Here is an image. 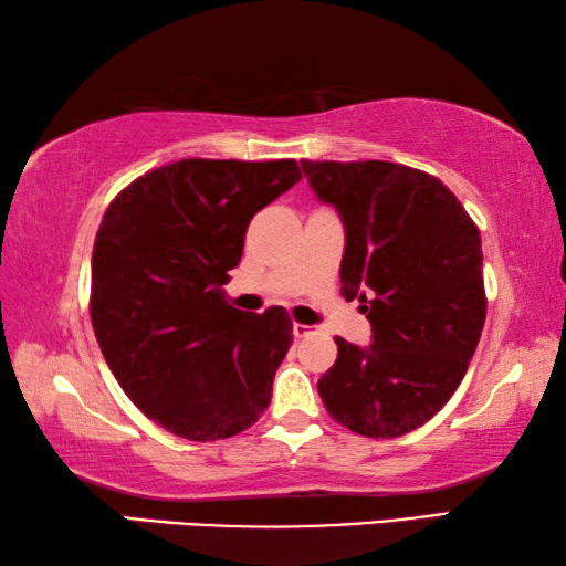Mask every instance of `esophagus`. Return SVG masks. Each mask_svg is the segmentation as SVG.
I'll list each match as a JSON object with an SVG mask.
<instances>
[{
  "label": "esophagus",
  "instance_id": "esophagus-1",
  "mask_svg": "<svg viewBox=\"0 0 566 566\" xmlns=\"http://www.w3.org/2000/svg\"><path fill=\"white\" fill-rule=\"evenodd\" d=\"M314 332H317V327H310V324H300V322L292 324V334H294L296 339L310 337V334H314Z\"/></svg>",
  "mask_w": 566,
  "mask_h": 566
}]
</instances>
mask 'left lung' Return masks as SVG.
<instances>
[{
  "mask_svg": "<svg viewBox=\"0 0 566 566\" xmlns=\"http://www.w3.org/2000/svg\"><path fill=\"white\" fill-rule=\"evenodd\" d=\"M302 171L344 224L342 296L359 300L371 344L337 337L319 379L329 417L389 439L424 424L464 379L482 337V237L442 181L395 161H310Z\"/></svg>",
  "mask_w": 566,
  "mask_h": 566,
  "instance_id": "left-lung-1",
  "label": "left lung"
}]
</instances>
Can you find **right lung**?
<instances>
[{"mask_svg":"<svg viewBox=\"0 0 566 566\" xmlns=\"http://www.w3.org/2000/svg\"><path fill=\"white\" fill-rule=\"evenodd\" d=\"M294 159H181L119 191L92 252V327L112 375L167 432L214 442L260 419L292 344L282 306L234 310L222 284Z\"/></svg>","mask_w":566,"mask_h":566,"instance_id":"add662e5","label":"right lung"}]
</instances>
